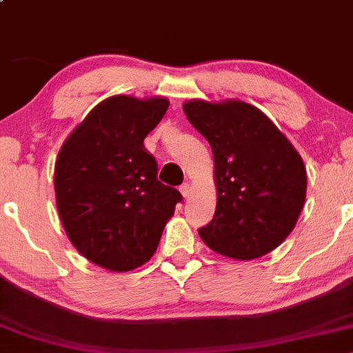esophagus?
<instances>
[{
    "label": "esophagus",
    "instance_id": "obj_1",
    "mask_svg": "<svg viewBox=\"0 0 353 353\" xmlns=\"http://www.w3.org/2000/svg\"><path fill=\"white\" fill-rule=\"evenodd\" d=\"M179 191H181V194L184 196V198H189V196H191V186H189V184L186 183V184H183V186L179 188Z\"/></svg>",
    "mask_w": 353,
    "mask_h": 353
}]
</instances>
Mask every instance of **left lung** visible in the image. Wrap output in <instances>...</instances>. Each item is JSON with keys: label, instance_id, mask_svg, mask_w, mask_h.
<instances>
[{"label": "left lung", "instance_id": "1", "mask_svg": "<svg viewBox=\"0 0 353 353\" xmlns=\"http://www.w3.org/2000/svg\"><path fill=\"white\" fill-rule=\"evenodd\" d=\"M183 110L210 142L214 161L216 211L199 236L211 250L236 261L269 254L288 239L303 210V159L248 103L194 99Z\"/></svg>", "mask_w": 353, "mask_h": 353}]
</instances>
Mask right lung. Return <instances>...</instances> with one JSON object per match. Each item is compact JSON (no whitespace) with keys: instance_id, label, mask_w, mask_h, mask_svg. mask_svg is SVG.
I'll list each match as a JSON object with an SVG mask.
<instances>
[{"instance_id":"right-lung-1","label":"right lung","mask_w":353,"mask_h":353,"mask_svg":"<svg viewBox=\"0 0 353 353\" xmlns=\"http://www.w3.org/2000/svg\"><path fill=\"white\" fill-rule=\"evenodd\" d=\"M167 108L165 98L111 96L89 111L59 152V216L92 264L117 272L145 264L183 201L176 188L157 179V162L143 145Z\"/></svg>"}]
</instances>
